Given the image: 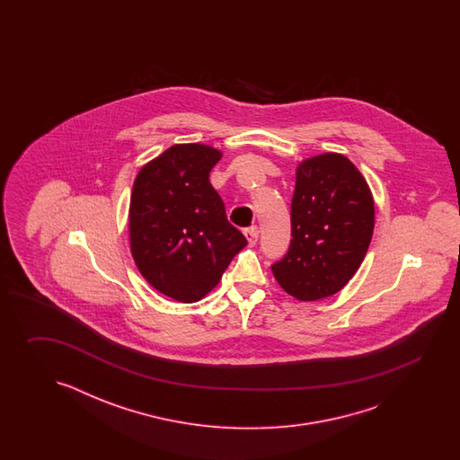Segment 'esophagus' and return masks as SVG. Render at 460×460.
<instances>
[{"label":"esophagus","mask_w":460,"mask_h":460,"mask_svg":"<svg viewBox=\"0 0 460 460\" xmlns=\"http://www.w3.org/2000/svg\"><path fill=\"white\" fill-rule=\"evenodd\" d=\"M244 236H246V240H248V243L253 246L256 242H258V236H260V232H258V228L256 226H250V228H246L244 230Z\"/></svg>","instance_id":"1"}]
</instances>
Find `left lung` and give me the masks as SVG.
Returning a JSON list of instances; mask_svg holds the SVG:
<instances>
[{
  "label": "left lung",
  "instance_id": "obj_1",
  "mask_svg": "<svg viewBox=\"0 0 460 460\" xmlns=\"http://www.w3.org/2000/svg\"><path fill=\"white\" fill-rule=\"evenodd\" d=\"M372 190L352 161L325 153L296 169L291 244L271 266L276 281L299 301L339 293L360 268L372 242Z\"/></svg>",
  "mask_w": 460,
  "mask_h": 460
}]
</instances>
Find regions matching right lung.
<instances>
[{"label": "right lung", "mask_w": 460, "mask_h": 460, "mask_svg": "<svg viewBox=\"0 0 460 460\" xmlns=\"http://www.w3.org/2000/svg\"><path fill=\"white\" fill-rule=\"evenodd\" d=\"M220 157L216 147L174 145L141 167L133 184V260L147 283L179 303H197L210 293L246 246L208 181Z\"/></svg>", "instance_id": "add662e5"}]
</instances>
